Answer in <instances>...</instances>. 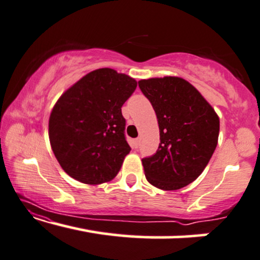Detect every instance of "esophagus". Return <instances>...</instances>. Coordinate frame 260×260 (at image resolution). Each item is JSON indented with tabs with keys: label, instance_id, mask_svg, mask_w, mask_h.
Returning a JSON list of instances; mask_svg holds the SVG:
<instances>
[{
	"label": "esophagus",
	"instance_id": "obj_1",
	"mask_svg": "<svg viewBox=\"0 0 260 260\" xmlns=\"http://www.w3.org/2000/svg\"><path fill=\"white\" fill-rule=\"evenodd\" d=\"M139 146H140V139H134V140L132 141V147L137 149Z\"/></svg>",
	"mask_w": 260,
	"mask_h": 260
}]
</instances>
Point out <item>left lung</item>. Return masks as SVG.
<instances>
[{
  "mask_svg": "<svg viewBox=\"0 0 260 260\" xmlns=\"http://www.w3.org/2000/svg\"><path fill=\"white\" fill-rule=\"evenodd\" d=\"M139 87L156 113L160 145L142 158L147 181L162 190H177L199 177L214 154L219 118L189 81L180 77L149 78Z\"/></svg>",
  "mask_w": 260,
  "mask_h": 260,
  "instance_id": "obj_1",
  "label": "left lung"
}]
</instances>
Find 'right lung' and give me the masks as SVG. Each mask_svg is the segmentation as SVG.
Masks as SVG:
<instances>
[{"mask_svg": "<svg viewBox=\"0 0 260 260\" xmlns=\"http://www.w3.org/2000/svg\"><path fill=\"white\" fill-rule=\"evenodd\" d=\"M137 80L113 69L94 70L68 88L52 108L49 139L65 173L85 184L113 180L131 152L121 107Z\"/></svg>", "mask_w": 260, "mask_h": 260, "instance_id": "1", "label": "right lung"}]
</instances>
